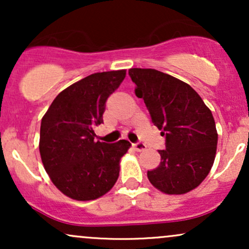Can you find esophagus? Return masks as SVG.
Returning <instances> with one entry per match:
<instances>
[{
  "mask_svg": "<svg viewBox=\"0 0 249 249\" xmlns=\"http://www.w3.org/2000/svg\"><path fill=\"white\" fill-rule=\"evenodd\" d=\"M133 147H134V150L138 151V152H141V151L146 150V145H145L144 142H134V144H133Z\"/></svg>",
  "mask_w": 249,
  "mask_h": 249,
  "instance_id": "1",
  "label": "esophagus"
}]
</instances>
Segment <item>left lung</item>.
<instances>
[{"instance_id":"obj_1","label":"left lung","mask_w":249,"mask_h":249,"mask_svg":"<svg viewBox=\"0 0 249 249\" xmlns=\"http://www.w3.org/2000/svg\"><path fill=\"white\" fill-rule=\"evenodd\" d=\"M134 93L144 99L152 123L165 137L151 184L166 194H184L201 184L215 158L218 133L211 110L190 85L154 69L128 70Z\"/></svg>"}]
</instances>
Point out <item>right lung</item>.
Returning a JSON list of instances; mask_svg holds the SVG:
<instances>
[{
	"label": "right lung",
	"mask_w": 249,
	"mask_h": 249,
	"mask_svg": "<svg viewBox=\"0 0 249 249\" xmlns=\"http://www.w3.org/2000/svg\"><path fill=\"white\" fill-rule=\"evenodd\" d=\"M126 71L85 77L63 90L42 118L39 153L53 185L71 199L95 200L108 192L119 176V161L131 144L95 141L105 104Z\"/></svg>",
	"instance_id": "right-lung-1"
}]
</instances>
